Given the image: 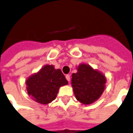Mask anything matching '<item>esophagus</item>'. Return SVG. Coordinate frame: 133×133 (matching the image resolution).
<instances>
[{
	"label": "esophagus",
	"instance_id": "34e87169",
	"mask_svg": "<svg viewBox=\"0 0 133 133\" xmlns=\"http://www.w3.org/2000/svg\"><path fill=\"white\" fill-rule=\"evenodd\" d=\"M65 78H66V79L70 82V76L69 75H67L65 76Z\"/></svg>",
	"mask_w": 133,
	"mask_h": 133
}]
</instances>
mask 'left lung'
<instances>
[{
  "label": "left lung",
  "mask_w": 133,
  "mask_h": 133,
  "mask_svg": "<svg viewBox=\"0 0 133 133\" xmlns=\"http://www.w3.org/2000/svg\"><path fill=\"white\" fill-rule=\"evenodd\" d=\"M77 72L72 75L71 84L76 99L82 104L90 105L102 96L107 79L104 74L87 63L77 66Z\"/></svg>",
  "instance_id": "1"
}]
</instances>
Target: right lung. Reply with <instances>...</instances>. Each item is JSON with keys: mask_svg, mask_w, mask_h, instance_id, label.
Masks as SVG:
<instances>
[{"mask_svg": "<svg viewBox=\"0 0 133 133\" xmlns=\"http://www.w3.org/2000/svg\"><path fill=\"white\" fill-rule=\"evenodd\" d=\"M26 84L30 98L39 104L47 105L55 100L60 87L68 82L60 69H56L53 65H45L27 78Z\"/></svg>", "mask_w": 133, "mask_h": 133, "instance_id": "add662e5", "label": "right lung"}]
</instances>
